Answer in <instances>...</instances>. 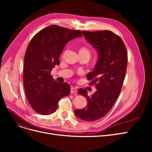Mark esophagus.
I'll return each instance as SVG.
<instances>
[{"mask_svg":"<svg viewBox=\"0 0 152 152\" xmlns=\"http://www.w3.org/2000/svg\"><path fill=\"white\" fill-rule=\"evenodd\" d=\"M77 91V88H74V87H71V94H75V93H76Z\"/></svg>","mask_w":152,"mask_h":152,"instance_id":"esophagus-1","label":"esophagus"}]
</instances>
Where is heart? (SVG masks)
<instances>
[{
    "label": "heart",
    "mask_w": 152,
    "mask_h": 152,
    "mask_svg": "<svg viewBox=\"0 0 152 152\" xmlns=\"http://www.w3.org/2000/svg\"><path fill=\"white\" fill-rule=\"evenodd\" d=\"M79 53H88V54H90V51L86 47H81L80 49Z\"/></svg>",
    "instance_id": "b5f03b06"
}]
</instances>
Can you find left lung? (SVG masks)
I'll use <instances>...</instances> for the list:
<instances>
[{"label": "left lung", "instance_id": "obj_1", "mask_svg": "<svg viewBox=\"0 0 152 152\" xmlns=\"http://www.w3.org/2000/svg\"><path fill=\"white\" fill-rule=\"evenodd\" d=\"M87 42L96 50L99 58L94 69L87 75L90 85L97 90L91 96L87 90L80 88L78 94L86 97L87 105L75 110L81 120L94 121L106 115L118 98L124 80L128 64V53L122 39L109 30L94 32L83 31Z\"/></svg>", "mask_w": 152, "mask_h": 152}]
</instances>
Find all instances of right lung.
I'll return each instance as SVG.
<instances>
[{
	"mask_svg": "<svg viewBox=\"0 0 152 152\" xmlns=\"http://www.w3.org/2000/svg\"><path fill=\"white\" fill-rule=\"evenodd\" d=\"M81 37L80 30L51 25L37 33L29 43L24 56L23 84L29 104L40 114L53 113L60 99L69 95V85L53 80L50 72L59 64L67 43Z\"/></svg>",
	"mask_w": 152,
	"mask_h": 152,
	"instance_id": "right-lung-1",
	"label": "right lung"
}]
</instances>
